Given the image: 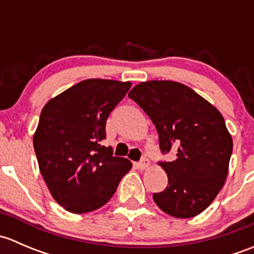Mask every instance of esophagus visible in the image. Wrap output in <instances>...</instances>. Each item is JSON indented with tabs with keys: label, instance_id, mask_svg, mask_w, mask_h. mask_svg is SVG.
<instances>
[{
	"label": "esophagus",
	"instance_id": "esophagus-1",
	"mask_svg": "<svg viewBox=\"0 0 254 254\" xmlns=\"http://www.w3.org/2000/svg\"><path fill=\"white\" fill-rule=\"evenodd\" d=\"M148 166H150V161L147 160V158H143L141 162L139 163H135V167L137 168V170H146V168H148Z\"/></svg>",
	"mask_w": 254,
	"mask_h": 254
}]
</instances>
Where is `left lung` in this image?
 <instances>
[{
  "instance_id": "8db88e82",
  "label": "left lung",
  "mask_w": 254,
  "mask_h": 254,
  "mask_svg": "<svg viewBox=\"0 0 254 254\" xmlns=\"http://www.w3.org/2000/svg\"><path fill=\"white\" fill-rule=\"evenodd\" d=\"M150 117L162 152L177 148V158L160 166L168 186L153 194L162 211L178 219L200 214L224 187L232 153V136L216 107L175 81H146L129 92Z\"/></svg>"
}]
</instances>
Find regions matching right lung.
Returning <instances> with one entry per match:
<instances>
[{
	"label": "right lung",
	"instance_id": "obj_1",
	"mask_svg": "<svg viewBox=\"0 0 254 254\" xmlns=\"http://www.w3.org/2000/svg\"><path fill=\"white\" fill-rule=\"evenodd\" d=\"M131 82L89 78L51 98L33 135L40 173L51 196L67 211L84 214L108 203L132 167L106 147L108 115Z\"/></svg>",
	"mask_w": 254,
	"mask_h": 254
}]
</instances>
